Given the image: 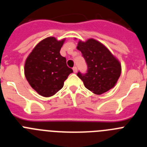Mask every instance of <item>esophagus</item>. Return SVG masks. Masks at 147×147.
I'll return each instance as SVG.
<instances>
[{"instance_id":"esophagus-1","label":"esophagus","mask_w":147,"mask_h":147,"mask_svg":"<svg viewBox=\"0 0 147 147\" xmlns=\"http://www.w3.org/2000/svg\"><path fill=\"white\" fill-rule=\"evenodd\" d=\"M73 71H74V73L77 72V67H76V66H74V67H73Z\"/></svg>"}]
</instances>
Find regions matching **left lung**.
I'll use <instances>...</instances> for the list:
<instances>
[{
	"mask_svg": "<svg viewBox=\"0 0 147 147\" xmlns=\"http://www.w3.org/2000/svg\"><path fill=\"white\" fill-rule=\"evenodd\" d=\"M77 49L82 52L88 65L87 73H77L85 88L97 95L113 88L120 76L121 67L110 51L93 39L80 41Z\"/></svg>",
	"mask_w": 147,
	"mask_h": 147,
	"instance_id": "left-lung-1",
	"label": "left lung"
}]
</instances>
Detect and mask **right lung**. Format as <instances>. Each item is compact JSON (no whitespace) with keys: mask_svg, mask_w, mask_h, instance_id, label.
I'll return each mask as SVG.
<instances>
[{"mask_svg":"<svg viewBox=\"0 0 147 147\" xmlns=\"http://www.w3.org/2000/svg\"><path fill=\"white\" fill-rule=\"evenodd\" d=\"M65 40L48 37L39 42L26 59L25 76L29 85L40 95L51 96L62 89L65 80L73 73L65 57L59 53Z\"/></svg>","mask_w":147,"mask_h":147,"instance_id":"add662e5","label":"right lung"}]
</instances>
